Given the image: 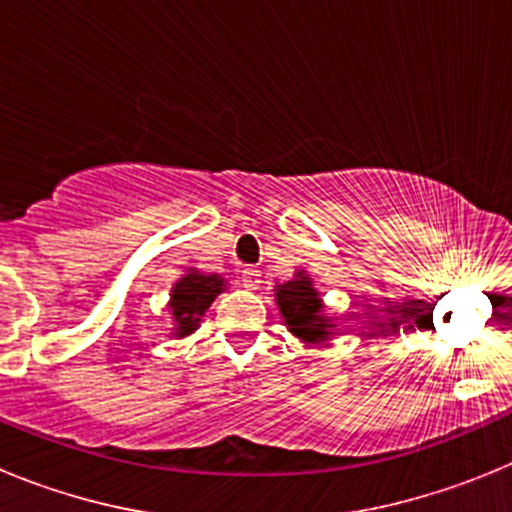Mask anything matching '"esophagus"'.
Returning a JSON list of instances; mask_svg holds the SVG:
<instances>
[{
	"mask_svg": "<svg viewBox=\"0 0 512 512\" xmlns=\"http://www.w3.org/2000/svg\"><path fill=\"white\" fill-rule=\"evenodd\" d=\"M241 282H243V287H248V289H259L261 274L256 269H243Z\"/></svg>",
	"mask_w": 512,
	"mask_h": 512,
	"instance_id": "obj_1",
	"label": "esophagus"
}]
</instances>
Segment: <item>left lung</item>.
Listing matches in <instances>:
<instances>
[{
  "instance_id": "8db88e82",
  "label": "left lung",
  "mask_w": 512,
  "mask_h": 512,
  "mask_svg": "<svg viewBox=\"0 0 512 512\" xmlns=\"http://www.w3.org/2000/svg\"><path fill=\"white\" fill-rule=\"evenodd\" d=\"M297 277L300 279L277 287L279 312H282L284 323L295 336L305 338V341H325L330 325L328 318L320 315L323 305H320L318 292L312 289L310 279L302 271H297Z\"/></svg>"
}]
</instances>
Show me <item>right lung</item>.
I'll return each instance as SVG.
<instances>
[{
	"label": "right lung",
	"mask_w": 512,
	"mask_h": 512,
	"mask_svg": "<svg viewBox=\"0 0 512 512\" xmlns=\"http://www.w3.org/2000/svg\"><path fill=\"white\" fill-rule=\"evenodd\" d=\"M223 292V279L217 274H200L189 271L171 289V312L176 320V336H187L197 328L202 312L212 305L217 295Z\"/></svg>",
	"instance_id": "right-lung-1"
}]
</instances>
